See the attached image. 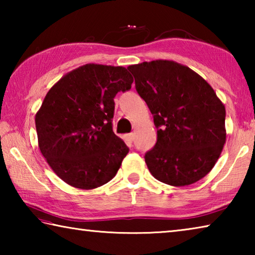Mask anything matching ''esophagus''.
<instances>
[{"instance_id":"1","label":"esophagus","mask_w":255,"mask_h":255,"mask_svg":"<svg viewBox=\"0 0 255 255\" xmlns=\"http://www.w3.org/2000/svg\"><path fill=\"white\" fill-rule=\"evenodd\" d=\"M127 138H128V139L130 140V141H132V140H133V138H135V133H133V132L128 133V135H127Z\"/></svg>"}]
</instances>
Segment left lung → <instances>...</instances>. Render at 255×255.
I'll use <instances>...</instances> for the list:
<instances>
[{
  "mask_svg": "<svg viewBox=\"0 0 255 255\" xmlns=\"http://www.w3.org/2000/svg\"><path fill=\"white\" fill-rule=\"evenodd\" d=\"M127 68L157 128L156 144L144 156L150 173L173 187L204 178L226 141L225 107L213 88L196 72L172 60Z\"/></svg>",
  "mask_w": 255,
  "mask_h": 255,
  "instance_id": "left-lung-1",
  "label": "left lung"
}]
</instances>
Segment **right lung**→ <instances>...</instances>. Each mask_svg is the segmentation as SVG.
Masks as SVG:
<instances>
[{
  "mask_svg": "<svg viewBox=\"0 0 255 255\" xmlns=\"http://www.w3.org/2000/svg\"><path fill=\"white\" fill-rule=\"evenodd\" d=\"M132 82L125 67L86 64L46 94L34 119L38 144L64 182L89 190L117 174L129 148L112 130L114 99Z\"/></svg>",
  "mask_w": 255,
  "mask_h": 255,
  "instance_id": "right-lung-1",
  "label": "right lung"
}]
</instances>
